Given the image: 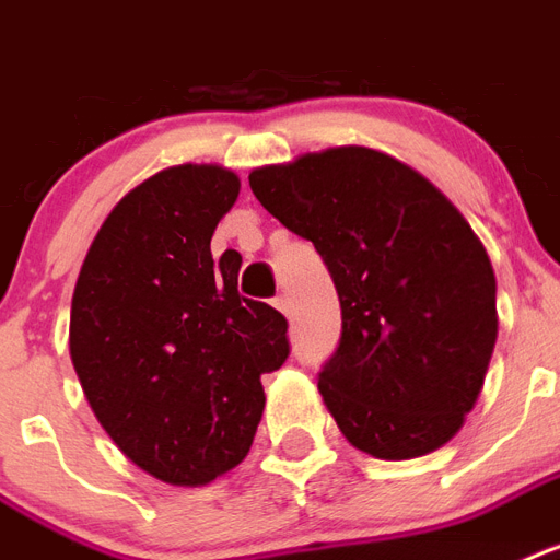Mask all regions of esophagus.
I'll return each mask as SVG.
<instances>
[{"mask_svg": "<svg viewBox=\"0 0 560 560\" xmlns=\"http://www.w3.org/2000/svg\"><path fill=\"white\" fill-rule=\"evenodd\" d=\"M272 304H276V307H279L281 313H290V299H288V293L276 295V299H272Z\"/></svg>", "mask_w": 560, "mask_h": 560, "instance_id": "1", "label": "esophagus"}]
</instances>
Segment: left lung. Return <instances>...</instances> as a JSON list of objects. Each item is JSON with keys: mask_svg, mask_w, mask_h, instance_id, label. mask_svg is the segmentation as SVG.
Instances as JSON below:
<instances>
[{"mask_svg": "<svg viewBox=\"0 0 560 560\" xmlns=\"http://www.w3.org/2000/svg\"><path fill=\"white\" fill-rule=\"evenodd\" d=\"M249 189L313 241L336 284L342 339L319 390L348 443L380 460L448 443L498 339L492 261L466 218L420 172L365 147L261 166Z\"/></svg>", "mask_w": 560, "mask_h": 560, "instance_id": "left-lung-1", "label": "left lung"}]
</instances>
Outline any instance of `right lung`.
I'll list each match as a JSON object with an SVG mask.
<instances>
[{
	"label": "right lung",
	"instance_id": "add662e5",
	"mask_svg": "<svg viewBox=\"0 0 560 560\" xmlns=\"http://www.w3.org/2000/svg\"><path fill=\"white\" fill-rule=\"evenodd\" d=\"M241 180L180 163L122 195L71 299L68 348L91 411L126 457L172 486L235 469L256 438L261 374L284 365L288 319L238 295L209 241Z\"/></svg>",
	"mask_w": 560,
	"mask_h": 560
}]
</instances>
